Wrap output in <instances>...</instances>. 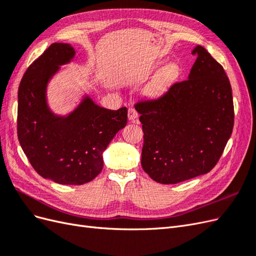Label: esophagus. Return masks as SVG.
I'll return each instance as SVG.
<instances>
[{"label":"esophagus","mask_w":256,"mask_h":256,"mask_svg":"<svg viewBox=\"0 0 256 256\" xmlns=\"http://www.w3.org/2000/svg\"><path fill=\"white\" fill-rule=\"evenodd\" d=\"M128 118L131 122H134V124L138 122V113L134 109V108H130V109L128 110Z\"/></svg>","instance_id":"obj_1"}]
</instances>
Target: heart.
I'll list each match as a JSON object with an SVG mask.
<instances>
[{
    "label": "heart",
    "instance_id": "b5f03b06",
    "mask_svg": "<svg viewBox=\"0 0 256 256\" xmlns=\"http://www.w3.org/2000/svg\"><path fill=\"white\" fill-rule=\"evenodd\" d=\"M180 74V68L176 63H170L160 69L156 76L145 90V96L150 100H159L166 95L171 85Z\"/></svg>",
    "mask_w": 256,
    "mask_h": 256
}]
</instances>
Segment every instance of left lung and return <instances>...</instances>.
<instances>
[{"label": "left lung", "mask_w": 256, "mask_h": 256, "mask_svg": "<svg viewBox=\"0 0 256 256\" xmlns=\"http://www.w3.org/2000/svg\"><path fill=\"white\" fill-rule=\"evenodd\" d=\"M188 80L156 102L136 104L144 132L141 164L152 180L178 184L212 171L234 126L232 88L223 67L200 46Z\"/></svg>", "instance_id": "1"}]
</instances>
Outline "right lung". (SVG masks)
I'll return each instance as SVG.
<instances>
[{
  "instance_id": "obj_1",
  "label": "right lung",
  "mask_w": 256,
  "mask_h": 256,
  "mask_svg": "<svg viewBox=\"0 0 256 256\" xmlns=\"http://www.w3.org/2000/svg\"><path fill=\"white\" fill-rule=\"evenodd\" d=\"M76 58L72 44L54 42L30 65L18 90V138L35 171L60 184H83L104 166L102 154L127 124V108L108 110L86 92L67 114L54 113L48 86Z\"/></svg>"
}]
</instances>
